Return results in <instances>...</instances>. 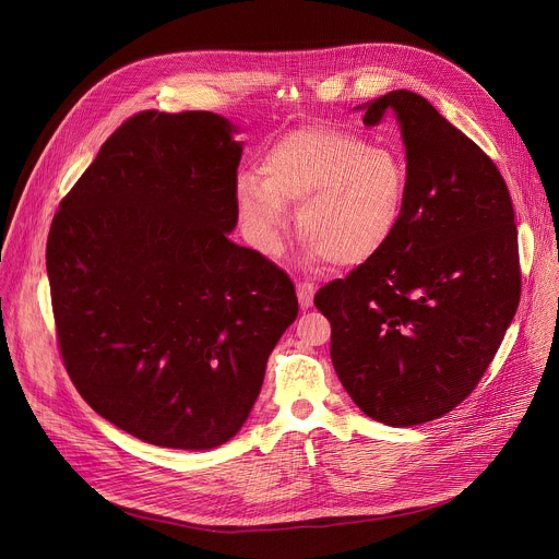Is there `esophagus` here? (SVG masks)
Wrapping results in <instances>:
<instances>
[{"label": "esophagus", "instance_id": "34e87169", "mask_svg": "<svg viewBox=\"0 0 559 559\" xmlns=\"http://www.w3.org/2000/svg\"><path fill=\"white\" fill-rule=\"evenodd\" d=\"M297 299H299V306L304 310H308L312 306V299H314V286L306 284V282H299L297 284Z\"/></svg>", "mask_w": 559, "mask_h": 559}]
</instances>
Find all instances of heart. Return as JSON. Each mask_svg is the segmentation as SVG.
<instances>
[{"instance_id": "heart-1", "label": "heart", "mask_w": 559, "mask_h": 559, "mask_svg": "<svg viewBox=\"0 0 559 559\" xmlns=\"http://www.w3.org/2000/svg\"><path fill=\"white\" fill-rule=\"evenodd\" d=\"M405 198L407 167L392 147L366 145L328 126L282 136L266 152L262 174L245 171L236 180L242 225L266 258L280 255L288 204H297L306 264L355 266L377 255L399 227Z\"/></svg>"}]
</instances>
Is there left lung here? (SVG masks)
<instances>
[{"instance_id": "obj_1", "label": "left lung", "mask_w": 559, "mask_h": 559, "mask_svg": "<svg viewBox=\"0 0 559 559\" xmlns=\"http://www.w3.org/2000/svg\"><path fill=\"white\" fill-rule=\"evenodd\" d=\"M357 109L396 121L407 198L390 242L314 306L357 407L409 427L452 412L493 361L520 301L515 215L491 158L427 98L392 90Z\"/></svg>"}]
</instances>
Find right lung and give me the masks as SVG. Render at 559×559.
<instances>
[{"mask_svg": "<svg viewBox=\"0 0 559 559\" xmlns=\"http://www.w3.org/2000/svg\"><path fill=\"white\" fill-rule=\"evenodd\" d=\"M240 130L141 111L59 204L46 269L66 370L87 405L158 448L213 450L247 423L295 286L238 225Z\"/></svg>", "mask_w": 559, "mask_h": 559, "instance_id": "add662e5", "label": "right lung"}]
</instances>
